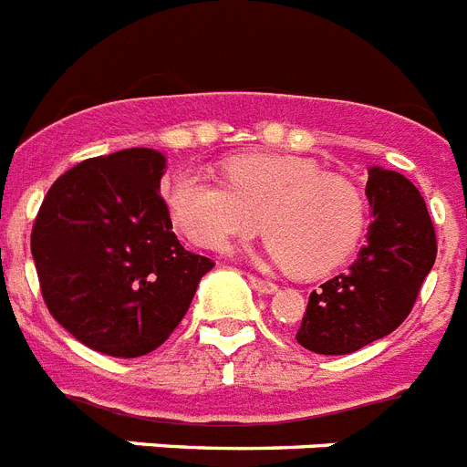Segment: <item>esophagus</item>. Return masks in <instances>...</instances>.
<instances>
[{"label": "esophagus", "mask_w": 467, "mask_h": 467, "mask_svg": "<svg viewBox=\"0 0 467 467\" xmlns=\"http://www.w3.org/2000/svg\"><path fill=\"white\" fill-rule=\"evenodd\" d=\"M250 285H253V288L257 290V293H262V295H272V293H276V290H278L276 283L265 281V278H257V276H250Z\"/></svg>", "instance_id": "obj_1"}]
</instances>
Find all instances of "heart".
Here are the masks:
<instances>
[{
	"label": "heart",
	"instance_id": "obj_1",
	"mask_svg": "<svg viewBox=\"0 0 467 467\" xmlns=\"http://www.w3.org/2000/svg\"><path fill=\"white\" fill-rule=\"evenodd\" d=\"M226 179L186 167L165 189L174 224L207 250H226L262 229L278 265L317 276L340 265L364 231L366 202L357 186L300 158H234Z\"/></svg>",
	"mask_w": 467,
	"mask_h": 467
}]
</instances>
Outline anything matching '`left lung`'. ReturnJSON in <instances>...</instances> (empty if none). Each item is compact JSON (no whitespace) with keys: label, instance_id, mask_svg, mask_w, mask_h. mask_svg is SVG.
<instances>
[{"label":"left lung","instance_id":"obj_1","mask_svg":"<svg viewBox=\"0 0 467 467\" xmlns=\"http://www.w3.org/2000/svg\"><path fill=\"white\" fill-rule=\"evenodd\" d=\"M366 198L373 210L366 245L348 272L309 295L295 336L309 352H357L400 328L437 257L423 195L404 174L370 167Z\"/></svg>","mask_w":467,"mask_h":467}]
</instances>
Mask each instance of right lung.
I'll return each mask as SVG.
<instances>
[{
    "instance_id": "add662e5",
    "label": "right lung",
    "mask_w": 467,
    "mask_h": 467,
    "mask_svg": "<svg viewBox=\"0 0 467 467\" xmlns=\"http://www.w3.org/2000/svg\"><path fill=\"white\" fill-rule=\"evenodd\" d=\"M165 162L153 149L89 158L56 179L35 219L30 250L44 305L109 357L161 348L214 266L174 236L158 193Z\"/></svg>"
}]
</instances>
